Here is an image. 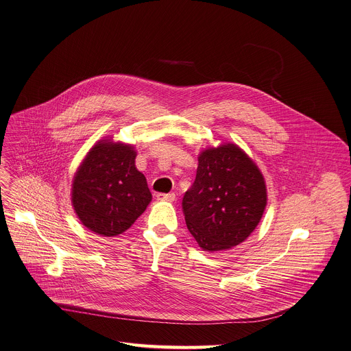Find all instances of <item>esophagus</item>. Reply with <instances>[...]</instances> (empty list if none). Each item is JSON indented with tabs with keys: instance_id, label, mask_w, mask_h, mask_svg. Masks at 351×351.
<instances>
[{
	"instance_id": "34e87169",
	"label": "esophagus",
	"mask_w": 351,
	"mask_h": 351,
	"mask_svg": "<svg viewBox=\"0 0 351 351\" xmlns=\"http://www.w3.org/2000/svg\"><path fill=\"white\" fill-rule=\"evenodd\" d=\"M156 197L158 200L173 202V200H175V197H176V195L173 194V193H169V194H157Z\"/></svg>"
}]
</instances>
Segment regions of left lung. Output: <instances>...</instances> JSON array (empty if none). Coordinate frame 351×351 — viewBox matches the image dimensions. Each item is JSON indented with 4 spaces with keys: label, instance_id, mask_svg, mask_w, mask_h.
<instances>
[{
    "label": "left lung",
    "instance_id": "1",
    "mask_svg": "<svg viewBox=\"0 0 351 351\" xmlns=\"http://www.w3.org/2000/svg\"><path fill=\"white\" fill-rule=\"evenodd\" d=\"M268 203L263 172L233 143L203 149L196 178L183 197L187 229L204 252L242 243L260 223Z\"/></svg>",
    "mask_w": 351,
    "mask_h": 351
}]
</instances>
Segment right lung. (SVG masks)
<instances>
[{
  "label": "right lung",
  "instance_id": "add662e5",
  "mask_svg": "<svg viewBox=\"0 0 351 351\" xmlns=\"http://www.w3.org/2000/svg\"><path fill=\"white\" fill-rule=\"evenodd\" d=\"M132 144L104 137L79 164L71 203L84 228L102 237L128 230L152 200L147 179L136 167Z\"/></svg>",
  "mask_w": 351,
  "mask_h": 351
}]
</instances>
